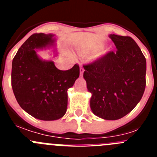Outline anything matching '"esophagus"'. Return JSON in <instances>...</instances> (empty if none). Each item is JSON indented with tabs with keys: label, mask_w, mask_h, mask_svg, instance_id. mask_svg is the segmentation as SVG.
Listing matches in <instances>:
<instances>
[{
	"label": "esophagus",
	"mask_w": 157,
	"mask_h": 157,
	"mask_svg": "<svg viewBox=\"0 0 157 157\" xmlns=\"http://www.w3.org/2000/svg\"><path fill=\"white\" fill-rule=\"evenodd\" d=\"M84 68H83L82 67V65H80V75H83V72H84Z\"/></svg>",
	"instance_id": "esophagus-1"
}]
</instances>
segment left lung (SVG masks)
<instances>
[{
  "label": "left lung",
  "mask_w": 157,
  "mask_h": 157,
  "mask_svg": "<svg viewBox=\"0 0 157 157\" xmlns=\"http://www.w3.org/2000/svg\"><path fill=\"white\" fill-rule=\"evenodd\" d=\"M117 50L83 65V77L92 94L90 108L104 120L127 115L141 101L145 89L146 60L132 37L109 35Z\"/></svg>",
  "instance_id": "left-lung-1"
}]
</instances>
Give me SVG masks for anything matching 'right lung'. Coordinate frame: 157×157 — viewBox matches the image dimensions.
Instances as JSON below:
<instances>
[{
  "mask_svg": "<svg viewBox=\"0 0 157 157\" xmlns=\"http://www.w3.org/2000/svg\"><path fill=\"white\" fill-rule=\"evenodd\" d=\"M53 34L30 36L19 48L12 65V87L19 106L33 117L56 120L64 116L67 90L79 76V66L60 71L52 60H42L36 49L52 46Z\"/></svg>",
  "mask_w": 157,
  "mask_h": 157,
  "instance_id": "add662e5",
  "label": "right lung"
}]
</instances>
